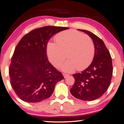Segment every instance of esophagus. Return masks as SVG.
I'll return each instance as SVG.
<instances>
[{"mask_svg": "<svg viewBox=\"0 0 124 124\" xmlns=\"http://www.w3.org/2000/svg\"><path fill=\"white\" fill-rule=\"evenodd\" d=\"M63 76H64V78H66V77H67L68 76H69V74H65V73H63Z\"/></svg>", "mask_w": 124, "mask_h": 124, "instance_id": "1", "label": "esophagus"}]
</instances>
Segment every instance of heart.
I'll return each instance as SVG.
<instances>
[{
  "mask_svg": "<svg viewBox=\"0 0 124 124\" xmlns=\"http://www.w3.org/2000/svg\"><path fill=\"white\" fill-rule=\"evenodd\" d=\"M56 42H49L47 54L50 62L58 67L67 56L69 59L60 66L65 72L82 70L90 65L95 55V45L91 38L76 30L62 31L55 36Z\"/></svg>",
  "mask_w": 124,
  "mask_h": 124,
  "instance_id": "heart-1",
  "label": "heart"
}]
</instances>
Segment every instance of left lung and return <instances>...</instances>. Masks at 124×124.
Here are the masks:
<instances>
[{"instance_id": "obj_1", "label": "left lung", "mask_w": 124, "mask_h": 124, "mask_svg": "<svg viewBox=\"0 0 124 124\" xmlns=\"http://www.w3.org/2000/svg\"><path fill=\"white\" fill-rule=\"evenodd\" d=\"M78 30L92 38L95 45V55L89 67L81 73L73 74L75 81L70 91L77 99L94 101L102 96L111 84L113 73L112 58L101 38L87 30Z\"/></svg>"}]
</instances>
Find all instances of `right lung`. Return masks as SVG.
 Here are the masks:
<instances>
[{
  "mask_svg": "<svg viewBox=\"0 0 124 124\" xmlns=\"http://www.w3.org/2000/svg\"><path fill=\"white\" fill-rule=\"evenodd\" d=\"M69 29L46 26L25 34L18 42L9 68L11 85L18 97L28 103H37L52 94L62 74L49 62L46 47L51 37Z\"/></svg>",
  "mask_w": 124,
  "mask_h": 124,
  "instance_id": "1",
  "label": "right lung"
}]
</instances>
